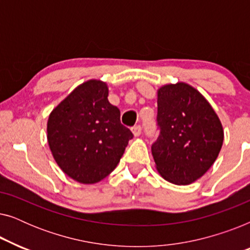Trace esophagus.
I'll return each instance as SVG.
<instances>
[{"instance_id":"34e87169","label":"esophagus","mask_w":250,"mask_h":250,"mask_svg":"<svg viewBox=\"0 0 250 250\" xmlns=\"http://www.w3.org/2000/svg\"><path fill=\"white\" fill-rule=\"evenodd\" d=\"M132 132H133V134H134V136H139L140 134H141V132H142L141 125H135V126H133V127H132Z\"/></svg>"}]
</instances>
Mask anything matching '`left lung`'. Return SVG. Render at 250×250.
<instances>
[{
	"label": "left lung",
	"mask_w": 250,
	"mask_h": 250,
	"mask_svg": "<svg viewBox=\"0 0 250 250\" xmlns=\"http://www.w3.org/2000/svg\"><path fill=\"white\" fill-rule=\"evenodd\" d=\"M157 104L156 168L168 182L187 186L216 160L224 140L221 121L203 94L183 82L160 87Z\"/></svg>",
	"instance_id": "1"
}]
</instances>
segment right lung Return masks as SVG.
I'll return each mask as SVG.
<instances>
[{"mask_svg": "<svg viewBox=\"0 0 250 250\" xmlns=\"http://www.w3.org/2000/svg\"><path fill=\"white\" fill-rule=\"evenodd\" d=\"M47 142L58 166L77 182L93 184L118 165L132 132L121 123V111L108 101L104 82L90 80L53 109L47 121Z\"/></svg>", "mask_w": 250, "mask_h": 250, "instance_id": "1", "label": "right lung"}]
</instances>
